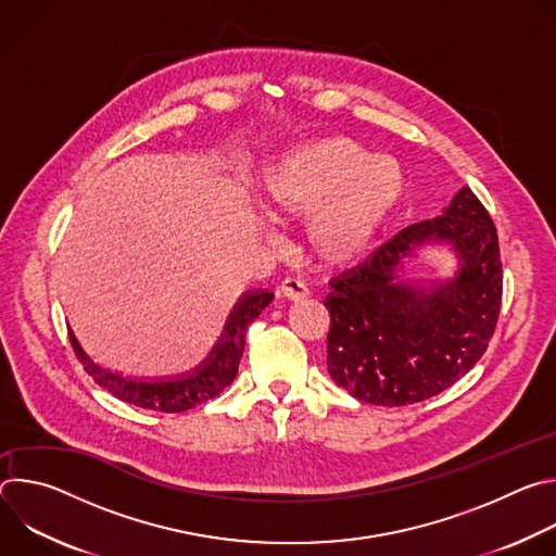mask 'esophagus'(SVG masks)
Segmentation results:
<instances>
[{"mask_svg":"<svg viewBox=\"0 0 556 556\" xmlns=\"http://www.w3.org/2000/svg\"><path fill=\"white\" fill-rule=\"evenodd\" d=\"M279 292H281V296H286V299H290V301H301V299H305V296L309 294L307 286H305L301 279H294V277H288V279L279 286Z\"/></svg>","mask_w":556,"mask_h":556,"instance_id":"obj_1","label":"esophagus"}]
</instances>
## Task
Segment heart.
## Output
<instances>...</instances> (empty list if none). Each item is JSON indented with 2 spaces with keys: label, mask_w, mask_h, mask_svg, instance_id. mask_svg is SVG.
I'll use <instances>...</instances> for the list:
<instances>
[{
  "label": "heart",
  "mask_w": 556,
  "mask_h": 556,
  "mask_svg": "<svg viewBox=\"0 0 556 556\" xmlns=\"http://www.w3.org/2000/svg\"><path fill=\"white\" fill-rule=\"evenodd\" d=\"M405 191V172L391 155H371L343 136L283 151L260 180V202L279 222L303 219L309 251L326 264L358 260Z\"/></svg>",
  "instance_id": "1"
}]
</instances>
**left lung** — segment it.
I'll list each match as a JSON object with an SVG mask.
<instances>
[{
	"instance_id": "left-lung-1",
	"label": "left lung",
	"mask_w": 556,
	"mask_h": 556,
	"mask_svg": "<svg viewBox=\"0 0 556 556\" xmlns=\"http://www.w3.org/2000/svg\"><path fill=\"white\" fill-rule=\"evenodd\" d=\"M446 243L456 277L425 289L403 282L402 260ZM497 228L468 187L442 215L403 228L371 257L330 281L328 371L356 401L382 407L422 403L482 358L502 305Z\"/></svg>"
}]
</instances>
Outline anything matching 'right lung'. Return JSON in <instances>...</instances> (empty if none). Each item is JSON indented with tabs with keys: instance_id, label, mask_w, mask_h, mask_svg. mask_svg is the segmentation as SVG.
I'll return each instance as SVG.
<instances>
[{
	"instance_id": "right-lung-1",
	"label": "right lung",
	"mask_w": 556,
	"mask_h": 556,
	"mask_svg": "<svg viewBox=\"0 0 556 556\" xmlns=\"http://www.w3.org/2000/svg\"><path fill=\"white\" fill-rule=\"evenodd\" d=\"M273 292H247L240 296L230 309L226 326L217 343L213 345L211 354L200 363L193 371L180 376V378H163V380H142V378H127L123 374L110 371L101 365H97L84 348L78 345L72 330L70 343L74 348L76 358L81 361L84 369L99 382L103 389H108L118 401L136 405L140 409L163 412V414H178L193 409L211 399L219 391H224L237 376V367H240L242 354H244V339L249 326L262 314V309L273 301Z\"/></svg>"
}]
</instances>
